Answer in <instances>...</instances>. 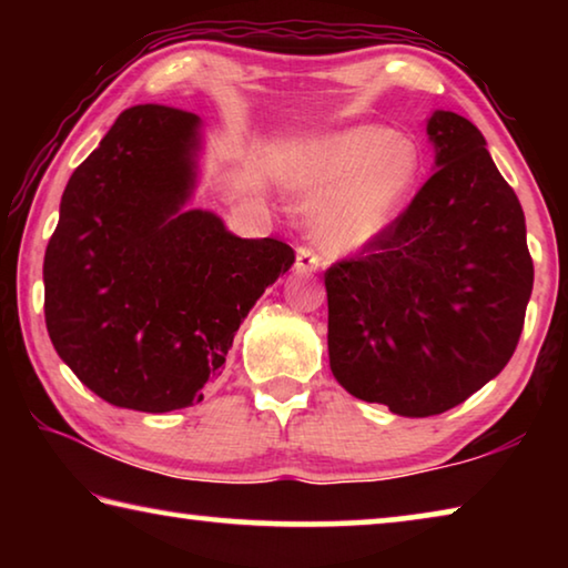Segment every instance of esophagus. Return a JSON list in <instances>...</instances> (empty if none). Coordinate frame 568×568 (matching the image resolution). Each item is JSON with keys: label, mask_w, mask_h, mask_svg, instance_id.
<instances>
[{"label": "esophagus", "mask_w": 568, "mask_h": 568, "mask_svg": "<svg viewBox=\"0 0 568 568\" xmlns=\"http://www.w3.org/2000/svg\"><path fill=\"white\" fill-rule=\"evenodd\" d=\"M321 267V257H318V253H315L313 247H305V245H301L295 250V273H305V275H311V273H315Z\"/></svg>", "instance_id": "obj_1"}]
</instances>
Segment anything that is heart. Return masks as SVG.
Masks as SVG:
<instances>
[{
  "label": "heart",
  "mask_w": 568,
  "mask_h": 568,
  "mask_svg": "<svg viewBox=\"0 0 568 568\" xmlns=\"http://www.w3.org/2000/svg\"><path fill=\"white\" fill-rule=\"evenodd\" d=\"M420 152L381 124H355L313 142L293 185L318 195L313 230L331 253H358L396 223L416 190Z\"/></svg>",
  "instance_id": "obj_1"
}]
</instances>
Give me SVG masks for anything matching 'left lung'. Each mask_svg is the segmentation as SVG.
<instances>
[{"mask_svg": "<svg viewBox=\"0 0 568 568\" xmlns=\"http://www.w3.org/2000/svg\"><path fill=\"white\" fill-rule=\"evenodd\" d=\"M426 132L434 175L358 257L325 271L335 381L408 418L438 416L504 371L534 287L524 210L484 134L446 110Z\"/></svg>", "mask_w": 568, "mask_h": 568, "instance_id": "8db88e82", "label": "left lung"}]
</instances>
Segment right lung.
Returning a JSON list of instances; mask_svg holds the SVG:
<instances>
[{
  "label": "right lung",
  "mask_w": 568,
  "mask_h": 568,
  "mask_svg": "<svg viewBox=\"0 0 568 568\" xmlns=\"http://www.w3.org/2000/svg\"><path fill=\"white\" fill-rule=\"evenodd\" d=\"M197 114L124 110L72 172L44 253V321L60 358L118 408L200 403L250 307L291 271L275 237L230 233L190 210L203 150Z\"/></svg>",
  "instance_id": "add662e5"
}]
</instances>
